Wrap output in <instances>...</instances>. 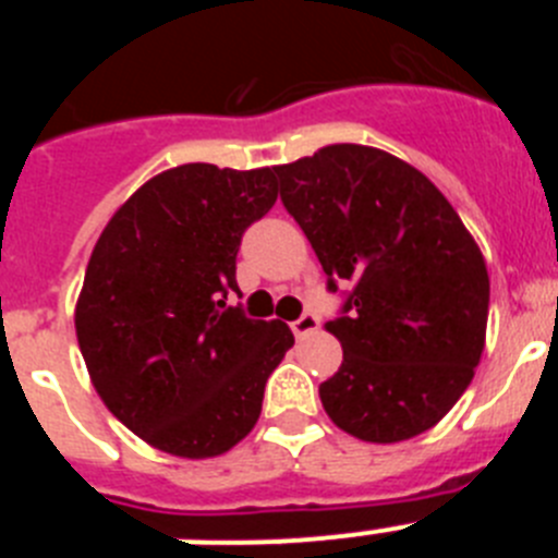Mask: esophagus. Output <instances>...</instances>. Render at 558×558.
Returning a JSON list of instances; mask_svg holds the SVG:
<instances>
[{
  "label": "esophagus",
  "mask_w": 558,
  "mask_h": 558,
  "mask_svg": "<svg viewBox=\"0 0 558 558\" xmlns=\"http://www.w3.org/2000/svg\"><path fill=\"white\" fill-rule=\"evenodd\" d=\"M318 315H313V313H304L302 318H295L293 324H290V329H293V335L295 338H307L310 332H315V329H318Z\"/></svg>",
  "instance_id": "34e87169"
}]
</instances>
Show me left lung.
Wrapping results in <instances>:
<instances>
[{
    "label": "left lung",
    "mask_w": 558,
    "mask_h": 558,
    "mask_svg": "<svg viewBox=\"0 0 558 558\" xmlns=\"http://www.w3.org/2000/svg\"><path fill=\"white\" fill-rule=\"evenodd\" d=\"M274 170L327 288H349L327 322L343 363L318 388L324 411L374 445L430 430L472 383L486 340L477 243L427 175L377 147L327 145Z\"/></svg>",
    "instance_id": "8db88e82"
}]
</instances>
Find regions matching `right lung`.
I'll use <instances>...</instances> for the list:
<instances>
[{
	"mask_svg": "<svg viewBox=\"0 0 558 558\" xmlns=\"http://www.w3.org/2000/svg\"><path fill=\"white\" fill-rule=\"evenodd\" d=\"M274 204V167H172L113 211L92 251L77 343L108 411L156 450L223 456L259 418L293 332L226 295L245 229Z\"/></svg>",
	"mask_w": 558,
	"mask_h": 558,
	"instance_id": "obj_1",
	"label": "right lung"
}]
</instances>
